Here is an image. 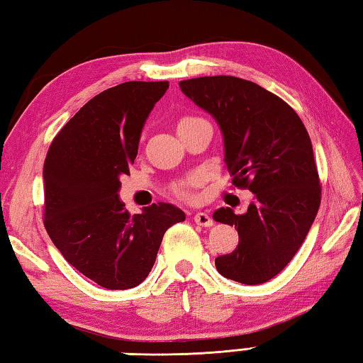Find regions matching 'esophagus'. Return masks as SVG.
I'll list each match as a JSON object with an SVG mask.
<instances>
[{
	"mask_svg": "<svg viewBox=\"0 0 363 363\" xmlns=\"http://www.w3.org/2000/svg\"><path fill=\"white\" fill-rule=\"evenodd\" d=\"M194 220H195V223H199V225H201V227H211L214 223L213 217H211L208 213H196L194 216Z\"/></svg>",
	"mask_w": 363,
	"mask_h": 363,
	"instance_id": "1",
	"label": "esophagus"
}]
</instances>
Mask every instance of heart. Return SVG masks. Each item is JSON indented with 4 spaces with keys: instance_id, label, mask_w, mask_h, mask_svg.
Listing matches in <instances>:
<instances>
[{
    "instance_id": "obj_1",
    "label": "heart",
    "mask_w": 363,
    "mask_h": 363,
    "mask_svg": "<svg viewBox=\"0 0 363 363\" xmlns=\"http://www.w3.org/2000/svg\"><path fill=\"white\" fill-rule=\"evenodd\" d=\"M201 121V117H195V116H184L181 117L179 121H177V130L182 128V127H187V125H192L195 122ZM201 181V176L200 174H192L190 177H187L186 181H182L181 184H177L176 187V194L182 196V199H189L190 196V187L196 186Z\"/></svg>"
}]
</instances>
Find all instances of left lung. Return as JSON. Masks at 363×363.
Here are the masks:
<instances>
[{"label": "left lung", "mask_w": 363, "mask_h": 363, "mask_svg": "<svg viewBox=\"0 0 363 363\" xmlns=\"http://www.w3.org/2000/svg\"><path fill=\"white\" fill-rule=\"evenodd\" d=\"M182 94L216 118L233 186L254 194L245 214L220 208L216 222L235 225L238 246L216 259L227 279L262 284L287 267L320 204L313 144L298 114L255 82L235 76L181 81Z\"/></svg>", "instance_id": "1"}]
</instances>
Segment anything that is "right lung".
Masks as SVG:
<instances>
[{"instance_id":"1","label":"right lung","mask_w":363,"mask_h":363,"mask_svg":"<svg viewBox=\"0 0 363 363\" xmlns=\"http://www.w3.org/2000/svg\"><path fill=\"white\" fill-rule=\"evenodd\" d=\"M168 81H131L101 91L65 123L44 162V227L62 255L109 291L140 286L163 235L186 214L169 203L131 216L118 199L141 131Z\"/></svg>"}]
</instances>
